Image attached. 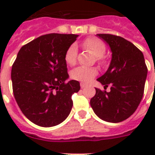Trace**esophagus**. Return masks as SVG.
<instances>
[{
	"instance_id": "obj_1",
	"label": "esophagus",
	"mask_w": 155,
	"mask_h": 155,
	"mask_svg": "<svg viewBox=\"0 0 155 155\" xmlns=\"http://www.w3.org/2000/svg\"><path fill=\"white\" fill-rule=\"evenodd\" d=\"M80 87H81V88H84V87H87V85L84 84V83H80Z\"/></svg>"
}]
</instances>
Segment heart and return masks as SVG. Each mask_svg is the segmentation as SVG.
I'll return each instance as SVG.
<instances>
[{
  "instance_id": "b5f03b06",
  "label": "heart",
  "mask_w": 155,
  "mask_h": 155,
  "mask_svg": "<svg viewBox=\"0 0 155 155\" xmlns=\"http://www.w3.org/2000/svg\"><path fill=\"white\" fill-rule=\"evenodd\" d=\"M82 46L85 49L92 52L97 59L101 62L103 59L102 56L104 54L106 51L105 45L101 40L96 38H88L82 42ZM77 55V47L75 44H71L69 46L65 52L64 59L68 65H74L76 62ZM97 75V70L95 68H84L79 67L71 71V77L75 80L81 81L83 83H89Z\"/></svg>"
}]
</instances>
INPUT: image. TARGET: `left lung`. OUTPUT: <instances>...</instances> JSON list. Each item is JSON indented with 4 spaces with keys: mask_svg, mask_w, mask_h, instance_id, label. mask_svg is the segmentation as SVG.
I'll return each instance as SVG.
<instances>
[{
    "mask_svg": "<svg viewBox=\"0 0 155 155\" xmlns=\"http://www.w3.org/2000/svg\"><path fill=\"white\" fill-rule=\"evenodd\" d=\"M97 36L110 47L109 68L97 79L104 87L110 85V92L96 88L90 101L94 113L108 122L125 120L134 113L142 101L147 67L142 52L130 41L117 35L99 34Z\"/></svg>",
    "mask_w": 155,
    "mask_h": 155,
    "instance_id": "1",
    "label": "left lung"
}]
</instances>
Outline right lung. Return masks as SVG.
Listing matches in <instances>:
<instances>
[{"instance_id": "obj_1", "label": "right lung", "mask_w": 155, "mask_h": 155, "mask_svg": "<svg viewBox=\"0 0 155 155\" xmlns=\"http://www.w3.org/2000/svg\"><path fill=\"white\" fill-rule=\"evenodd\" d=\"M79 35L48 34L24 45L11 71L13 92L26 117L42 127H51L68 117L73 105L71 96L80 89L70 80L65 52Z\"/></svg>"}]
</instances>
